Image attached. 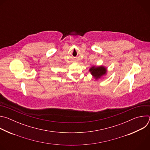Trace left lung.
Wrapping results in <instances>:
<instances>
[{
  "instance_id": "8db88e82",
  "label": "left lung",
  "mask_w": 150,
  "mask_h": 150,
  "mask_svg": "<svg viewBox=\"0 0 150 150\" xmlns=\"http://www.w3.org/2000/svg\"><path fill=\"white\" fill-rule=\"evenodd\" d=\"M90 71L94 76V77L97 79L100 78L101 76L104 75L106 73V69L103 67H93L90 69Z\"/></svg>"
}]
</instances>
